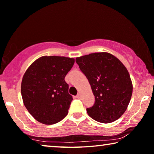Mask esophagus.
I'll return each instance as SVG.
<instances>
[{
    "label": "esophagus",
    "instance_id": "esophagus-1",
    "mask_svg": "<svg viewBox=\"0 0 154 154\" xmlns=\"http://www.w3.org/2000/svg\"><path fill=\"white\" fill-rule=\"evenodd\" d=\"M80 97H81V96H80V94H78V95H76V98H77V99H80Z\"/></svg>",
    "mask_w": 154,
    "mask_h": 154
}]
</instances>
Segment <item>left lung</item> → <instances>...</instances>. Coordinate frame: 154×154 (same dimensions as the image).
Wrapping results in <instances>:
<instances>
[{
    "label": "left lung",
    "mask_w": 154,
    "mask_h": 154,
    "mask_svg": "<svg viewBox=\"0 0 154 154\" xmlns=\"http://www.w3.org/2000/svg\"><path fill=\"white\" fill-rule=\"evenodd\" d=\"M75 62L85 75L95 96L87 112L93 119L108 123L125 112L132 94L128 70L120 60L107 52H96L78 57Z\"/></svg>",
    "instance_id": "obj_1"
}]
</instances>
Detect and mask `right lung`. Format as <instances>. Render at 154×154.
Here are the masks:
<instances>
[{
    "mask_svg": "<svg viewBox=\"0 0 154 154\" xmlns=\"http://www.w3.org/2000/svg\"><path fill=\"white\" fill-rule=\"evenodd\" d=\"M74 59L65 57H42L32 63L22 80L24 104L39 122L52 125L66 117L73 100L65 77Z\"/></svg>",
    "mask_w": 154,
    "mask_h": 154,
    "instance_id": "1",
    "label": "right lung"
}]
</instances>
